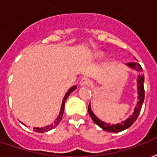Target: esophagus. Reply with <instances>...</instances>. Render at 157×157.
Returning <instances> with one entry per match:
<instances>
[{
  "mask_svg": "<svg viewBox=\"0 0 157 157\" xmlns=\"http://www.w3.org/2000/svg\"><path fill=\"white\" fill-rule=\"evenodd\" d=\"M90 84V81L89 79L86 78V77H84L80 81V85H81V86H89Z\"/></svg>",
  "mask_w": 157,
  "mask_h": 157,
  "instance_id": "obj_1",
  "label": "esophagus"
}]
</instances>
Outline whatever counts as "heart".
Segmentation results:
<instances>
[{
  "instance_id": "obj_1",
  "label": "heart",
  "mask_w": 157,
  "mask_h": 157,
  "mask_svg": "<svg viewBox=\"0 0 157 157\" xmlns=\"http://www.w3.org/2000/svg\"><path fill=\"white\" fill-rule=\"evenodd\" d=\"M97 57H101V55L99 54V55H98V56H97Z\"/></svg>"
}]
</instances>
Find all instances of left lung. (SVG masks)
<instances>
[{"instance_id":"1","label":"left lung","mask_w":157,"mask_h":157,"mask_svg":"<svg viewBox=\"0 0 157 157\" xmlns=\"http://www.w3.org/2000/svg\"><path fill=\"white\" fill-rule=\"evenodd\" d=\"M129 68L131 69H133L137 72H141L142 71V67L140 66L139 63H127L126 64ZM143 83H144V75L143 74H140L137 76V99H138V101L137 103V105L136 107L134 108V111L132 115H130V117L127 118L126 120H124L120 124H108V123H105V122L101 121L100 119L95 116L93 111L91 109V105H90V103L89 104V106H88V112H89V114L91 117L92 120L97 124L98 126L100 127L103 130H105L106 132H118L124 131L125 129L128 128L129 127H131L133 123L136 121V119L137 118L138 115H139L140 111H141V109H142V104H143V101H144V97H145V93H144V86H143Z\"/></svg>"}]
</instances>
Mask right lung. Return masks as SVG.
<instances>
[{
  "label": "right lung",
  "mask_w": 157,
  "mask_h": 157,
  "mask_svg": "<svg viewBox=\"0 0 157 157\" xmlns=\"http://www.w3.org/2000/svg\"><path fill=\"white\" fill-rule=\"evenodd\" d=\"M76 89V86H73L72 87H71L70 89L68 90L67 92L66 93L65 96L63 98V103H62V105H61V110L59 112V114L57 116V118H56V120H55L52 124H51L50 125H48L46 127H43V128H33V131L37 132H48L51 130V129L54 128L55 127H57L58 125V124L60 123V121L62 120V118H63V113H64V106H65V102L69 96V94L71 93L72 91H74Z\"/></svg>",
  "instance_id": "right-lung-1"
}]
</instances>
